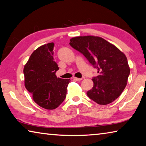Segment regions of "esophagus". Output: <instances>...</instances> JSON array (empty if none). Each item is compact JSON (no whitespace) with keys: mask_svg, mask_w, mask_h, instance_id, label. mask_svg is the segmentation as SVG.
<instances>
[{"mask_svg":"<svg viewBox=\"0 0 146 146\" xmlns=\"http://www.w3.org/2000/svg\"><path fill=\"white\" fill-rule=\"evenodd\" d=\"M73 80H76V81H78V80H82V78H76V77H75V76H74V77H73Z\"/></svg>","mask_w":146,"mask_h":146,"instance_id":"1","label":"esophagus"}]
</instances>
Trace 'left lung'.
<instances>
[{
    "mask_svg": "<svg viewBox=\"0 0 146 146\" xmlns=\"http://www.w3.org/2000/svg\"><path fill=\"white\" fill-rule=\"evenodd\" d=\"M70 44L98 69V75L92 78L93 87L87 92L88 97L100 105L115 101L125 89L130 73L125 54L99 36H75Z\"/></svg>",
    "mask_w": 146,
    "mask_h": 146,
    "instance_id": "8db88e82",
    "label": "left lung"
}]
</instances>
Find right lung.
<instances>
[{"label":"right lung","instance_id":"1","mask_svg":"<svg viewBox=\"0 0 146 146\" xmlns=\"http://www.w3.org/2000/svg\"><path fill=\"white\" fill-rule=\"evenodd\" d=\"M53 42L38 47L24 68L26 88L34 102L46 110H54L63 102L71 81L56 77L59 68L53 56Z\"/></svg>","mask_w":146,"mask_h":146}]
</instances>
